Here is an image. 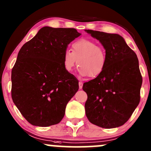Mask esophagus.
<instances>
[{
  "instance_id": "1",
  "label": "esophagus",
  "mask_w": 151,
  "mask_h": 151,
  "mask_svg": "<svg viewBox=\"0 0 151 151\" xmlns=\"http://www.w3.org/2000/svg\"><path fill=\"white\" fill-rule=\"evenodd\" d=\"M82 86H83V83L81 82V81H79V88L81 89V88H82Z\"/></svg>"
}]
</instances>
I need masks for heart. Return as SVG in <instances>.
Returning a JSON list of instances; mask_svg holds the SVG:
<instances>
[{"label": "heart", "instance_id": "b5f03b06", "mask_svg": "<svg viewBox=\"0 0 151 151\" xmlns=\"http://www.w3.org/2000/svg\"><path fill=\"white\" fill-rule=\"evenodd\" d=\"M70 50L63 55V65L65 71L70 72L77 64L78 72L82 77L95 78L104 70L106 65V53L104 48L89 39H79L72 43Z\"/></svg>", "mask_w": 151, "mask_h": 151}]
</instances>
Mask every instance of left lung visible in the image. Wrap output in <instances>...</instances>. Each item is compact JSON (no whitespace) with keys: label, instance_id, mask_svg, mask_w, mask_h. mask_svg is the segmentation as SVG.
Here are the masks:
<instances>
[{"label":"left lung","instance_id":"8db88e82","mask_svg":"<svg viewBox=\"0 0 151 151\" xmlns=\"http://www.w3.org/2000/svg\"><path fill=\"white\" fill-rule=\"evenodd\" d=\"M106 50L103 72L84 83L85 111L91 124L104 129L124 125L140 102L142 76L136 54L118 34L86 30Z\"/></svg>","mask_w":151,"mask_h":151}]
</instances>
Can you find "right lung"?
<instances>
[{"instance_id":"right-lung-1","label":"right lung","mask_w":151,"mask_h":151,"mask_svg":"<svg viewBox=\"0 0 151 151\" xmlns=\"http://www.w3.org/2000/svg\"><path fill=\"white\" fill-rule=\"evenodd\" d=\"M80 35L74 28L46 26L19 51L11 72L12 99L32 125L59 124L79 89V81L64 68L63 55Z\"/></svg>"}]
</instances>
